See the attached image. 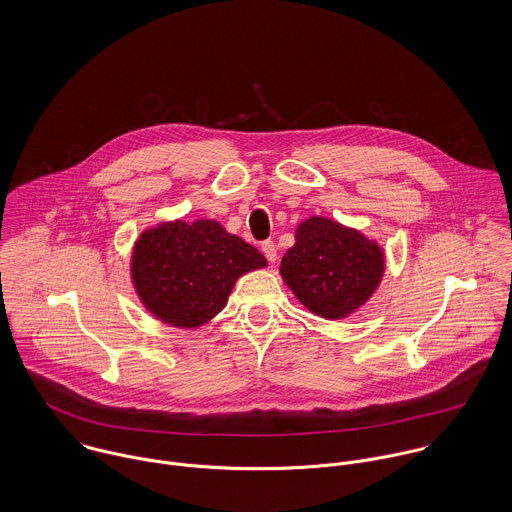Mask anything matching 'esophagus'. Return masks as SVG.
Wrapping results in <instances>:
<instances>
[{
  "label": "esophagus",
  "instance_id": "34e87169",
  "mask_svg": "<svg viewBox=\"0 0 512 512\" xmlns=\"http://www.w3.org/2000/svg\"><path fill=\"white\" fill-rule=\"evenodd\" d=\"M262 252L268 258V262H276L278 260V248H276V244L272 240H264L262 242Z\"/></svg>",
  "mask_w": 512,
  "mask_h": 512
}]
</instances>
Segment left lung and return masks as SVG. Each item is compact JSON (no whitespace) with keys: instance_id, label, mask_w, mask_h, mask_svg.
<instances>
[{"instance_id":"left-lung-1","label":"left lung","mask_w":512,"mask_h":512,"mask_svg":"<svg viewBox=\"0 0 512 512\" xmlns=\"http://www.w3.org/2000/svg\"><path fill=\"white\" fill-rule=\"evenodd\" d=\"M280 274L315 315L343 319L365 305L384 274V252L355 228L311 217L295 230Z\"/></svg>"}]
</instances>
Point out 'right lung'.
I'll use <instances>...</instances> for the list:
<instances>
[{
    "instance_id": "right-lung-1",
    "label": "right lung",
    "mask_w": 512,
    "mask_h": 512,
    "mask_svg": "<svg viewBox=\"0 0 512 512\" xmlns=\"http://www.w3.org/2000/svg\"><path fill=\"white\" fill-rule=\"evenodd\" d=\"M268 262L217 220H175L146 230L132 254V280L147 311L191 329L213 319L236 280Z\"/></svg>"
}]
</instances>
